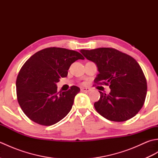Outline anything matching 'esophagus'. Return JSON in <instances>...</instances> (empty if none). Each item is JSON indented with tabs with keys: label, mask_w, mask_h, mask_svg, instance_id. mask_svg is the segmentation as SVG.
<instances>
[{
	"label": "esophagus",
	"mask_w": 158,
	"mask_h": 158,
	"mask_svg": "<svg viewBox=\"0 0 158 158\" xmlns=\"http://www.w3.org/2000/svg\"><path fill=\"white\" fill-rule=\"evenodd\" d=\"M91 89L89 88H81V91L83 92H89Z\"/></svg>",
	"instance_id": "34e87169"
}]
</instances>
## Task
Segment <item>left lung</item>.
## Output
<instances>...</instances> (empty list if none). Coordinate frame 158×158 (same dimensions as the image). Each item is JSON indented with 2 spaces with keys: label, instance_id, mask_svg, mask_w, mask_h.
Returning a JSON list of instances; mask_svg holds the SVG:
<instances>
[{
  "label": "left lung",
  "instance_id": "1",
  "mask_svg": "<svg viewBox=\"0 0 158 158\" xmlns=\"http://www.w3.org/2000/svg\"><path fill=\"white\" fill-rule=\"evenodd\" d=\"M85 58L95 62L99 74L95 85H109L110 92L100 94L94 107L100 115L113 122H125L141 109L147 95V80L139 63L116 49H81Z\"/></svg>",
  "mask_w": 158,
  "mask_h": 158
}]
</instances>
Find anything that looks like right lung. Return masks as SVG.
I'll use <instances>...</instances> for the list:
<instances>
[{
    "label": "right lung",
    "mask_w": 158,
    "mask_h": 158,
    "mask_svg": "<svg viewBox=\"0 0 158 158\" xmlns=\"http://www.w3.org/2000/svg\"><path fill=\"white\" fill-rule=\"evenodd\" d=\"M84 60L81 53L60 48H48L32 55L20 69L16 79L17 99L30 119L42 126H52L66 116L80 88L73 85L66 92H57L56 83L66 77L70 65Z\"/></svg>",
    "instance_id": "1"
}]
</instances>
